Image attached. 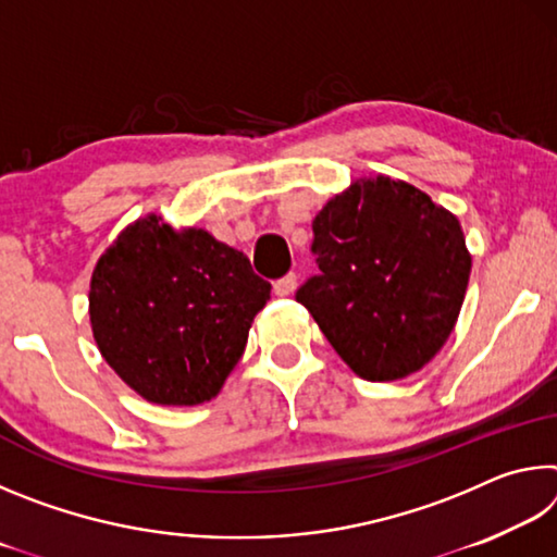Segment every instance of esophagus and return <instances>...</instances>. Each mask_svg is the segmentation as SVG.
<instances>
[{
    "label": "esophagus",
    "instance_id": "34e87169",
    "mask_svg": "<svg viewBox=\"0 0 557 557\" xmlns=\"http://www.w3.org/2000/svg\"><path fill=\"white\" fill-rule=\"evenodd\" d=\"M295 289H297V275H295V272H289V275L275 280V295L277 297H289Z\"/></svg>",
    "mask_w": 557,
    "mask_h": 557
}]
</instances>
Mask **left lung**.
<instances>
[{"mask_svg": "<svg viewBox=\"0 0 557 557\" xmlns=\"http://www.w3.org/2000/svg\"><path fill=\"white\" fill-rule=\"evenodd\" d=\"M319 275L297 289L334 351L366 381L420 371L455 329L471 258L459 221L388 176L361 178L312 223Z\"/></svg>", "mask_w": 557, "mask_h": 557, "instance_id": "1", "label": "left lung"}]
</instances>
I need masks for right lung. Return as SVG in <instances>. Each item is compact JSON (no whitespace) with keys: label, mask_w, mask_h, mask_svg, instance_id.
Segmentation results:
<instances>
[{"label":"right lung","mask_w":557,"mask_h":557,"mask_svg":"<svg viewBox=\"0 0 557 557\" xmlns=\"http://www.w3.org/2000/svg\"><path fill=\"white\" fill-rule=\"evenodd\" d=\"M270 282L206 231L157 215L132 223L98 260L90 324L110 369L159 405L215 398L248 342Z\"/></svg>","instance_id":"obj_1"}]
</instances>
